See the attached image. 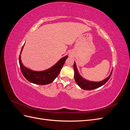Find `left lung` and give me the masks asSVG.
<instances>
[{
  "mask_svg": "<svg viewBox=\"0 0 130 130\" xmlns=\"http://www.w3.org/2000/svg\"><path fill=\"white\" fill-rule=\"evenodd\" d=\"M73 68L74 70L75 80L76 84L81 88L85 90H92V89L98 88L101 87V86H103L109 79V78L111 76V75L112 73V70L109 75L104 80L99 81V82H94V81H90L86 80L80 75V74H79V73H78V71L77 70V67L76 65V63L75 62L73 65Z\"/></svg>",
  "mask_w": 130,
  "mask_h": 130,
  "instance_id": "obj_1",
  "label": "left lung"
}]
</instances>
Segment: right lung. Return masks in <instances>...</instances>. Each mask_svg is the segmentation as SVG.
<instances>
[{"mask_svg":"<svg viewBox=\"0 0 130 130\" xmlns=\"http://www.w3.org/2000/svg\"><path fill=\"white\" fill-rule=\"evenodd\" d=\"M24 45L22 47L20 54L22 53ZM68 57V56H66L61 58L52 67L46 70H43V71H35V70L26 68L22 63L21 55L19 57V63L23 76L27 81L35 84L45 85L52 83L55 79L60 73L62 67Z\"/></svg>","mask_w":130,"mask_h":130,"instance_id":"obj_1","label":"right lung"}]
</instances>
